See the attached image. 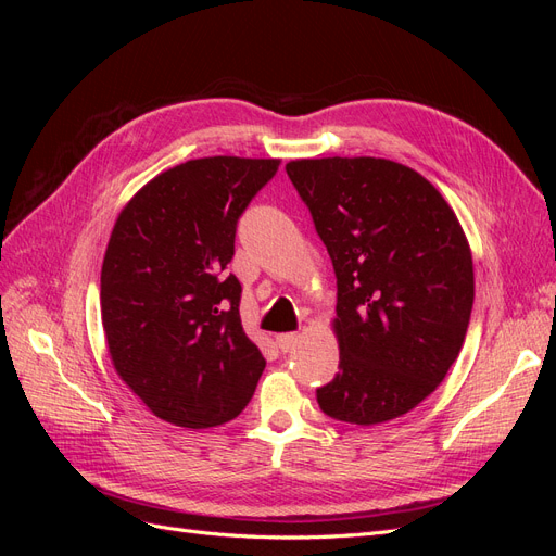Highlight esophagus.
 <instances>
[{
  "label": "esophagus",
  "instance_id": "esophagus-1",
  "mask_svg": "<svg viewBox=\"0 0 556 556\" xmlns=\"http://www.w3.org/2000/svg\"><path fill=\"white\" fill-rule=\"evenodd\" d=\"M296 341H299V333H296V331L278 333V336H276V343H278V348H280L282 352H290V350L296 345Z\"/></svg>",
  "mask_w": 556,
  "mask_h": 556
}]
</instances>
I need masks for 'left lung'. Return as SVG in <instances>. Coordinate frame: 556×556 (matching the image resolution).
<instances>
[{"label":"left lung","instance_id":"1","mask_svg":"<svg viewBox=\"0 0 556 556\" xmlns=\"http://www.w3.org/2000/svg\"><path fill=\"white\" fill-rule=\"evenodd\" d=\"M336 274L339 374L323 413L371 427L413 410L459 357L473 308V257L433 185L392 160L285 166Z\"/></svg>","mask_w":556,"mask_h":556}]
</instances>
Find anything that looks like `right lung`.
I'll list each match as a JSON object with an SVG mask.
<instances>
[{
    "label": "right lung",
    "instance_id": "1",
    "mask_svg": "<svg viewBox=\"0 0 556 556\" xmlns=\"http://www.w3.org/2000/svg\"><path fill=\"white\" fill-rule=\"evenodd\" d=\"M280 160L201 157L129 199L102 266V325L117 376L164 422L208 429L239 417L264 357L227 274L243 211Z\"/></svg>",
    "mask_w": 556,
    "mask_h": 556
}]
</instances>
